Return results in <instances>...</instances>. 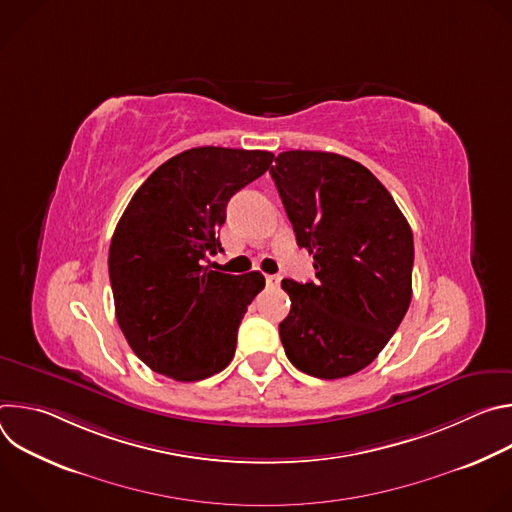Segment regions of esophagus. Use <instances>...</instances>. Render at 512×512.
I'll return each instance as SVG.
<instances>
[{
    "instance_id": "esophagus-1",
    "label": "esophagus",
    "mask_w": 512,
    "mask_h": 512,
    "mask_svg": "<svg viewBox=\"0 0 512 512\" xmlns=\"http://www.w3.org/2000/svg\"><path fill=\"white\" fill-rule=\"evenodd\" d=\"M265 281H267V285L277 287V285L281 283V277H279V275H267V277H265Z\"/></svg>"
}]
</instances>
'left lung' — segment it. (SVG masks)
<instances>
[{"instance_id":"8db88e82","label":"left lung","mask_w":512,"mask_h":512,"mask_svg":"<svg viewBox=\"0 0 512 512\" xmlns=\"http://www.w3.org/2000/svg\"><path fill=\"white\" fill-rule=\"evenodd\" d=\"M316 281L283 279L291 300L279 324L289 362L342 379L379 356L411 302L413 233L389 190L362 164L291 150L269 170Z\"/></svg>"}]
</instances>
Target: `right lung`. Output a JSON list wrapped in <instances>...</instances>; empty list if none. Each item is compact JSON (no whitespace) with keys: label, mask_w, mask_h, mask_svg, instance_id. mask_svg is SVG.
Returning <instances> with one entry per match:
<instances>
[{"label":"right lung","mask_w":512,"mask_h":512,"mask_svg":"<svg viewBox=\"0 0 512 512\" xmlns=\"http://www.w3.org/2000/svg\"><path fill=\"white\" fill-rule=\"evenodd\" d=\"M271 162L261 150L192 148L162 164L129 200L111 239L109 277L119 328L152 371L190 383L233 360L239 324L265 277L204 263L223 251L216 235L231 196Z\"/></svg>","instance_id":"obj_1"}]
</instances>
